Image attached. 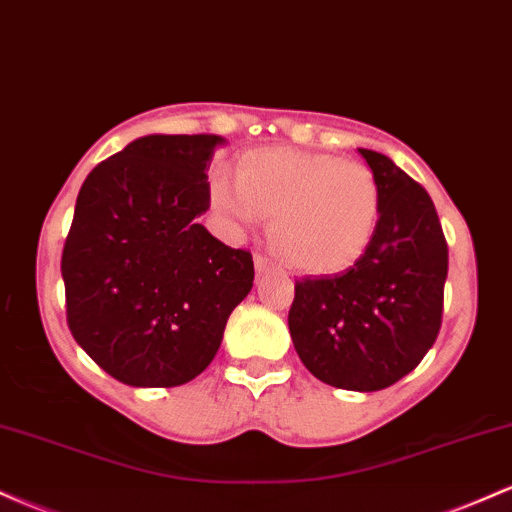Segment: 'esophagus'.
I'll return each instance as SVG.
<instances>
[{"mask_svg":"<svg viewBox=\"0 0 512 512\" xmlns=\"http://www.w3.org/2000/svg\"><path fill=\"white\" fill-rule=\"evenodd\" d=\"M252 260H255L257 274H267V272H272V269H274V262L269 260L267 255H262V252H257V255L252 257Z\"/></svg>","mask_w":512,"mask_h":512,"instance_id":"34e87169","label":"esophagus"}]
</instances>
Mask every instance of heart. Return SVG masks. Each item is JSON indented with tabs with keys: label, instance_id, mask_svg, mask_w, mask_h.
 <instances>
[{
	"label": "heart",
	"instance_id": "heart-1",
	"mask_svg": "<svg viewBox=\"0 0 512 512\" xmlns=\"http://www.w3.org/2000/svg\"><path fill=\"white\" fill-rule=\"evenodd\" d=\"M207 197L233 233L257 228L272 214L276 248L310 274L354 267L380 216L378 180L368 166L291 146L245 151L236 180L214 175Z\"/></svg>",
	"mask_w": 512,
	"mask_h": 512
}]
</instances>
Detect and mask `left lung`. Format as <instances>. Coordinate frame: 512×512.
Returning <instances> with one entry per match:
<instances>
[{
    "label": "left lung",
    "mask_w": 512,
    "mask_h": 512,
    "mask_svg": "<svg viewBox=\"0 0 512 512\" xmlns=\"http://www.w3.org/2000/svg\"><path fill=\"white\" fill-rule=\"evenodd\" d=\"M358 154L378 180L375 236L346 272L296 281L289 330L317 380L375 392L411 373L436 342L448 243L419 182L378 151Z\"/></svg>",
    "instance_id": "8db88e82"
}]
</instances>
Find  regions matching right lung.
<instances>
[{"mask_svg": "<svg viewBox=\"0 0 512 512\" xmlns=\"http://www.w3.org/2000/svg\"><path fill=\"white\" fill-rule=\"evenodd\" d=\"M221 144L216 134H149L81 185L62 252L67 322L120 383H190L214 361L228 315L252 289L250 252L197 223Z\"/></svg>", "mask_w": 512, "mask_h": 512, "instance_id": "1", "label": "right lung"}]
</instances>
